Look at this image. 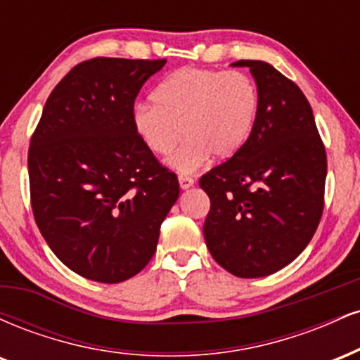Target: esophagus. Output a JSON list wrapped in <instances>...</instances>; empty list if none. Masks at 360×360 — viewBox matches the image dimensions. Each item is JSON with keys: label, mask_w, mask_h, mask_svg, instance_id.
I'll use <instances>...</instances> for the list:
<instances>
[{"label": "esophagus", "mask_w": 360, "mask_h": 360, "mask_svg": "<svg viewBox=\"0 0 360 360\" xmlns=\"http://www.w3.org/2000/svg\"><path fill=\"white\" fill-rule=\"evenodd\" d=\"M179 186H181V189H189L191 186H194V179L191 176L181 174L179 176Z\"/></svg>", "instance_id": "esophagus-1"}]
</instances>
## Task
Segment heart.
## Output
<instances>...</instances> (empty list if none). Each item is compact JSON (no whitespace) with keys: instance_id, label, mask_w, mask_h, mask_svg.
Instances as JSON below:
<instances>
[{"instance_id":"heart-1","label":"heart","mask_w":360,"mask_h":360,"mask_svg":"<svg viewBox=\"0 0 360 360\" xmlns=\"http://www.w3.org/2000/svg\"><path fill=\"white\" fill-rule=\"evenodd\" d=\"M154 103H139L131 115L135 134L152 154L166 157L181 174L210 157L229 159L249 142L259 118L260 93L249 74L184 68L157 86Z\"/></svg>"}]
</instances>
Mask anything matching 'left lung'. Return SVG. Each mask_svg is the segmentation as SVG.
I'll return each mask as SVG.
<instances>
[{
    "label": "left lung",
    "mask_w": 360,
    "mask_h": 360,
    "mask_svg": "<svg viewBox=\"0 0 360 360\" xmlns=\"http://www.w3.org/2000/svg\"><path fill=\"white\" fill-rule=\"evenodd\" d=\"M249 68L260 93L249 142L200 179L212 206L203 233L210 254L237 278H264L308 245L323 212L326 154L298 86L262 60Z\"/></svg>",
    "instance_id": "1"
}]
</instances>
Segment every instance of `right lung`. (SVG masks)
<instances>
[{
    "label": "right lung",
    "mask_w": 360,
    "mask_h": 360,
    "mask_svg": "<svg viewBox=\"0 0 360 360\" xmlns=\"http://www.w3.org/2000/svg\"><path fill=\"white\" fill-rule=\"evenodd\" d=\"M160 60L81 62L45 103L28 150L32 210L53 254L82 278L115 284L155 254L179 198L174 172L135 134L140 88Z\"/></svg>",
    "instance_id": "obj_1"
}]
</instances>
